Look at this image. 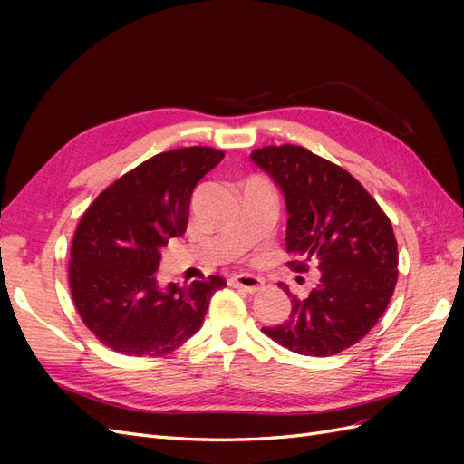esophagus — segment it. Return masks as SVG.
I'll use <instances>...</instances> for the list:
<instances>
[{"instance_id": "esophagus-1", "label": "esophagus", "mask_w": 464, "mask_h": 464, "mask_svg": "<svg viewBox=\"0 0 464 464\" xmlns=\"http://www.w3.org/2000/svg\"><path fill=\"white\" fill-rule=\"evenodd\" d=\"M228 285L230 286H236V288H244L247 292H256L259 290V286L263 285V280L259 276H254V275H246V273H240V275H232L228 278Z\"/></svg>"}]
</instances>
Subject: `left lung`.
I'll use <instances>...</instances> for the list:
<instances>
[{
  "instance_id": "8db88e82",
  "label": "left lung",
  "mask_w": 464,
  "mask_h": 464,
  "mask_svg": "<svg viewBox=\"0 0 464 464\" xmlns=\"http://www.w3.org/2000/svg\"><path fill=\"white\" fill-rule=\"evenodd\" d=\"M251 160L283 189L288 266L321 273L317 286L292 296L285 323L261 331L304 356H333L366 336L387 310L399 276L397 237L383 208L334 162L298 145L256 149Z\"/></svg>"
}]
</instances>
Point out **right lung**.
I'll return each mask as SVG.
<instances>
[{"instance_id": "add662e5", "label": "right lung", "mask_w": 464, "mask_h": 464, "mask_svg": "<svg viewBox=\"0 0 464 464\" xmlns=\"http://www.w3.org/2000/svg\"><path fill=\"white\" fill-rule=\"evenodd\" d=\"M224 159L210 147L154 154L108 186L81 217L72 242L69 288L87 329L128 356H166L203 325L227 280L210 275L160 288V249L188 228L198 181Z\"/></svg>"}]
</instances>
